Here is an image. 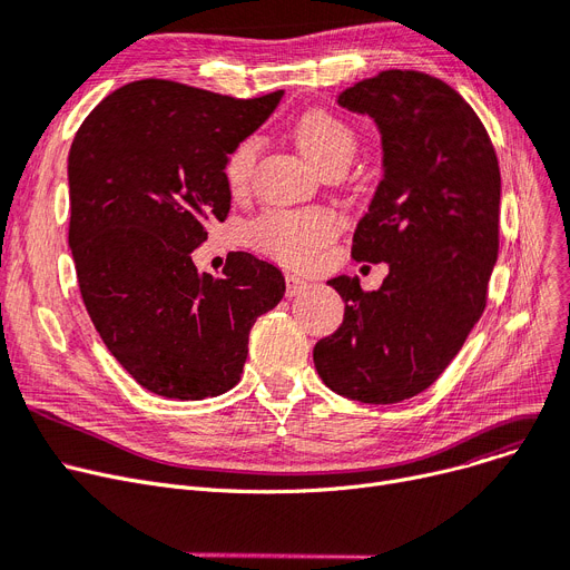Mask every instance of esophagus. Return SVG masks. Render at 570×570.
<instances>
[{
  "label": "esophagus",
  "mask_w": 570,
  "mask_h": 570,
  "mask_svg": "<svg viewBox=\"0 0 570 570\" xmlns=\"http://www.w3.org/2000/svg\"><path fill=\"white\" fill-rule=\"evenodd\" d=\"M312 284L305 279V277H301V275H286V293L291 295H298V293H303V291H307Z\"/></svg>",
  "instance_id": "obj_1"
}]
</instances>
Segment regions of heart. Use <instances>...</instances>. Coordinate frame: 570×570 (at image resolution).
Wrapping results in <instances>:
<instances>
[{
  "instance_id": "b5f03b06",
  "label": "heart",
  "mask_w": 570,
  "mask_h": 570,
  "mask_svg": "<svg viewBox=\"0 0 570 570\" xmlns=\"http://www.w3.org/2000/svg\"><path fill=\"white\" fill-rule=\"evenodd\" d=\"M295 139L303 154L324 171L346 167L356 151L354 128L328 109H307L295 120ZM258 151V135H246L230 146L224 160L228 190L242 193L246 188ZM335 233L337 220L326 209H269L249 226V239L256 249L293 267L309 265Z\"/></svg>"
}]
</instances>
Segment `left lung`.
Listing matches in <instances>:
<instances>
[{"mask_svg":"<svg viewBox=\"0 0 570 570\" xmlns=\"http://www.w3.org/2000/svg\"><path fill=\"white\" fill-rule=\"evenodd\" d=\"M337 102L375 118L384 177L358 220L352 258L389 263L377 291L354 277L340 328L318 340V377L344 399L389 405L429 389L487 307L499 256L501 169L487 128L444 81L386 69Z\"/></svg>","mask_w":570,"mask_h":570,"instance_id":"1","label":"left lung"}]
</instances>
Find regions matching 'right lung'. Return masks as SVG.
I'll use <instances>...</instances> for the list:
<instances>
[{
    "instance_id": "right-lung-1",
    "label": "right lung",
    "mask_w": 570,
    "mask_h": 570,
    "mask_svg": "<svg viewBox=\"0 0 570 570\" xmlns=\"http://www.w3.org/2000/svg\"><path fill=\"white\" fill-rule=\"evenodd\" d=\"M252 100L144 79L97 105L69 148V249L107 350L148 391L203 401L230 391L256 318L284 298L282 272L230 252L224 277L190 254L226 220L224 160L275 111Z\"/></svg>"
}]
</instances>
